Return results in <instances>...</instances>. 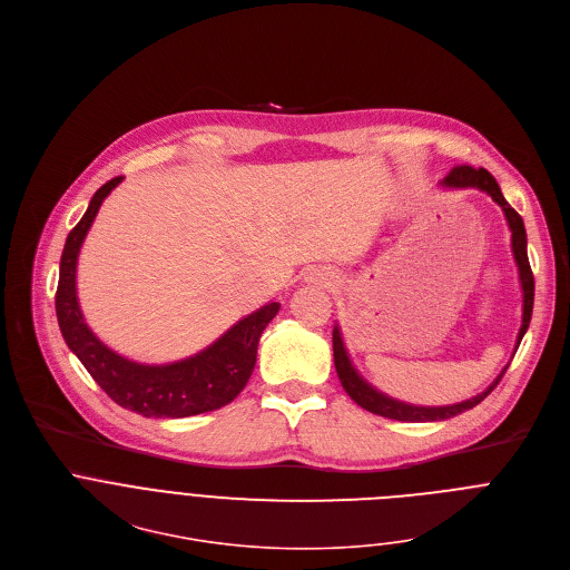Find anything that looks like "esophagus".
Returning <instances> with one entry per match:
<instances>
[{
    "label": "esophagus",
    "mask_w": 570,
    "mask_h": 570,
    "mask_svg": "<svg viewBox=\"0 0 570 570\" xmlns=\"http://www.w3.org/2000/svg\"><path fill=\"white\" fill-rule=\"evenodd\" d=\"M311 282L320 284V286H333V284H335V275L324 273V271H315V273L311 275Z\"/></svg>",
    "instance_id": "esophagus-1"
}]
</instances>
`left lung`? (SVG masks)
I'll use <instances>...</instances> for the list:
<instances>
[{"mask_svg":"<svg viewBox=\"0 0 570 570\" xmlns=\"http://www.w3.org/2000/svg\"><path fill=\"white\" fill-rule=\"evenodd\" d=\"M441 187H450V189H465V187H476L481 189V193L490 195L494 204L501 206L503 215H505V222H508V228L512 233V255H514V262H517V268H519V282H521V293H523V313H521V328L517 333V346L519 348V342L521 337L525 335L528 331V324H530V317H532V302H534V279H532V271H530V262H528V239H525V228H523V219L519 217V213L503 199L501 195V187L499 183L494 180V176L479 167H470V165H461V167H454L443 180H441ZM333 360H335V371H337V377L340 383L344 387V392L351 396V401H355L362 410L371 412V414H377V416H385V419H394V421H403V423H432V421H448L456 414H463L472 407H476L501 381V375L505 373L508 366H503V371L494 377V383L463 401V403H456V405H443V407H421V405H410V403H403V401H396L383 392H377L373 385H368L364 377L357 373V368L353 366L351 357H348V351L344 346V340H342V333H340V326L335 324L333 326Z\"/></svg>","mask_w":570,"mask_h":570,"instance_id":"left-lung-1","label":"left lung"}]
</instances>
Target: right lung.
Instances as JSON below:
<instances>
[{"instance_id":"obj_1","label":"right lung","mask_w":570,"mask_h":570,"mask_svg":"<svg viewBox=\"0 0 570 570\" xmlns=\"http://www.w3.org/2000/svg\"><path fill=\"white\" fill-rule=\"evenodd\" d=\"M120 180L122 176H116L98 189L87 213L67 237L56 293V313L62 337L102 392L129 412L145 419H185L215 412L233 403L246 387L257 362L259 337L277 315L279 302H268L242 317L204 351L167 364L134 362L102 344L87 326L80 311L76 268L82 242L102 202Z\"/></svg>"}]
</instances>
